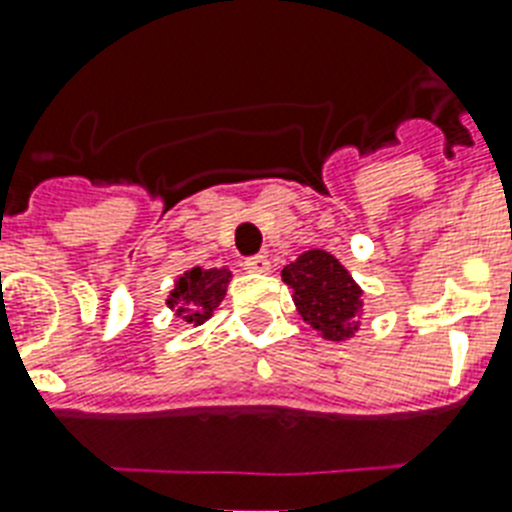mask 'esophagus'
<instances>
[{"mask_svg": "<svg viewBox=\"0 0 512 512\" xmlns=\"http://www.w3.org/2000/svg\"><path fill=\"white\" fill-rule=\"evenodd\" d=\"M244 268L249 270V273H268L270 270V260L268 255H252L244 260Z\"/></svg>", "mask_w": 512, "mask_h": 512, "instance_id": "34e87169", "label": "esophagus"}]
</instances>
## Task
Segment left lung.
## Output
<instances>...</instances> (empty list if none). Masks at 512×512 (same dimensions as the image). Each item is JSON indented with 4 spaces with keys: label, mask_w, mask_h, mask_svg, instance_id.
Returning a JSON list of instances; mask_svg holds the SVG:
<instances>
[{
    "label": "left lung",
    "mask_w": 512,
    "mask_h": 512,
    "mask_svg": "<svg viewBox=\"0 0 512 512\" xmlns=\"http://www.w3.org/2000/svg\"><path fill=\"white\" fill-rule=\"evenodd\" d=\"M281 278L292 286L294 305L315 331L331 342L350 339L363 313V292L334 255L310 249L281 270Z\"/></svg>",
    "instance_id": "8db88e82"
}]
</instances>
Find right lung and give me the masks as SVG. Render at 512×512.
<instances>
[{
    "label": "right lung",
    "instance_id": "right-lung-1",
    "mask_svg": "<svg viewBox=\"0 0 512 512\" xmlns=\"http://www.w3.org/2000/svg\"><path fill=\"white\" fill-rule=\"evenodd\" d=\"M228 278H231V273L226 268L186 270L184 276L178 278L176 289L170 292L168 305L176 307V315H181V321L199 326L213 315L220 299L226 297Z\"/></svg>",
    "mask_w": 512,
    "mask_h": 512
}]
</instances>
